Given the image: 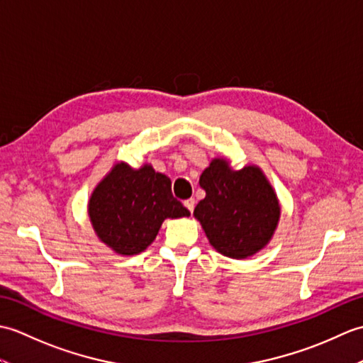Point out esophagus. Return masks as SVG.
<instances>
[{
	"label": "esophagus",
	"instance_id": "34e87169",
	"mask_svg": "<svg viewBox=\"0 0 363 363\" xmlns=\"http://www.w3.org/2000/svg\"><path fill=\"white\" fill-rule=\"evenodd\" d=\"M195 198H189V199H186V201H184V206L187 207V209L190 211V212H194V209H195Z\"/></svg>",
	"mask_w": 363,
	"mask_h": 363
}]
</instances>
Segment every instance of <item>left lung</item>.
Returning <instances> with one entry per match:
<instances>
[{
	"instance_id": "8db88e82",
	"label": "left lung",
	"mask_w": 363,
	"mask_h": 363,
	"mask_svg": "<svg viewBox=\"0 0 363 363\" xmlns=\"http://www.w3.org/2000/svg\"><path fill=\"white\" fill-rule=\"evenodd\" d=\"M199 186L206 198L196 204L194 215L223 256L246 259L269 242L281 209L257 167L234 172L226 160L215 159L199 177Z\"/></svg>"
}]
</instances>
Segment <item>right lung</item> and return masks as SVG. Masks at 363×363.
I'll use <instances>...</instances> for the list:
<instances>
[{
	"label": "right lung",
	"instance_id": "obj_1",
	"mask_svg": "<svg viewBox=\"0 0 363 363\" xmlns=\"http://www.w3.org/2000/svg\"><path fill=\"white\" fill-rule=\"evenodd\" d=\"M98 237L115 252L134 256L156 238L165 218L190 212L172 194V181L152 167L117 164L99 182L89 203Z\"/></svg>",
	"mask_w": 363,
	"mask_h": 363
}]
</instances>
